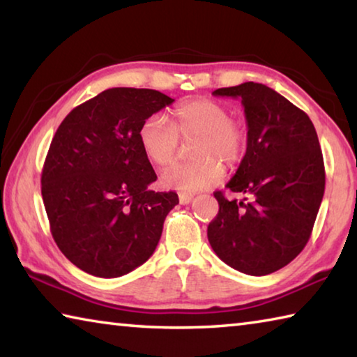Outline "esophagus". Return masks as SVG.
Returning a JSON list of instances; mask_svg holds the SVG:
<instances>
[{
	"label": "esophagus",
	"instance_id": "1",
	"mask_svg": "<svg viewBox=\"0 0 357 357\" xmlns=\"http://www.w3.org/2000/svg\"><path fill=\"white\" fill-rule=\"evenodd\" d=\"M179 203L181 204H189L190 202H192V195H190V193H179Z\"/></svg>",
	"mask_w": 357,
	"mask_h": 357
}]
</instances>
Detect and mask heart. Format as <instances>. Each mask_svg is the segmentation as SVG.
<instances>
[{
  "instance_id": "obj_1",
  "label": "heart",
  "mask_w": 357,
  "mask_h": 357,
  "mask_svg": "<svg viewBox=\"0 0 357 357\" xmlns=\"http://www.w3.org/2000/svg\"><path fill=\"white\" fill-rule=\"evenodd\" d=\"M173 126L164 118L149 116L138 129L144 155L157 167L172 165L178 155L179 138L197 142L192 146L195 162L174 165L162 174V184L181 192L209 189L223 178L227 167L241 162L247 149V129L231 118L227 105L211 99H195L173 110Z\"/></svg>"
}]
</instances>
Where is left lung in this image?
Here are the masks:
<instances>
[{"instance_id":"1","label":"left lung","mask_w":357,"mask_h":357,"mask_svg":"<svg viewBox=\"0 0 357 357\" xmlns=\"http://www.w3.org/2000/svg\"><path fill=\"white\" fill-rule=\"evenodd\" d=\"M214 96L239 98L247 151L227 187L249 197L227 200L209 223L208 239L223 263L249 275H268L299 255L324 195V162L313 123L273 88L245 82Z\"/></svg>"}]
</instances>
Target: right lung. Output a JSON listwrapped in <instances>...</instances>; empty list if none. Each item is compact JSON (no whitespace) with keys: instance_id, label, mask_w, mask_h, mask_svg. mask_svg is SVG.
Wrapping results in <instances>:
<instances>
[{"instance_id":"obj_1","label":"right lung","mask_w":357,"mask_h":357,"mask_svg":"<svg viewBox=\"0 0 357 357\" xmlns=\"http://www.w3.org/2000/svg\"><path fill=\"white\" fill-rule=\"evenodd\" d=\"M173 102L155 89L112 88L59 124L42 170V198L56 245L84 273L121 277L159 244L179 200L148 189L157 176L138 129Z\"/></svg>"}]
</instances>
